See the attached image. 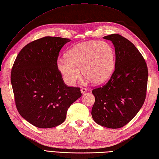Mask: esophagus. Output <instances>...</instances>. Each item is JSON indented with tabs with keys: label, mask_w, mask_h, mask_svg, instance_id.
I'll list each match as a JSON object with an SVG mask.
<instances>
[{
	"label": "esophagus",
	"mask_w": 159,
	"mask_h": 159,
	"mask_svg": "<svg viewBox=\"0 0 159 159\" xmlns=\"http://www.w3.org/2000/svg\"><path fill=\"white\" fill-rule=\"evenodd\" d=\"M87 89L85 88H82V89H81V92L82 93V94H84V93H86L87 92Z\"/></svg>",
	"instance_id": "1"
}]
</instances>
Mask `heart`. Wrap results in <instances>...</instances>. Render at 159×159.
<instances>
[{"mask_svg": "<svg viewBox=\"0 0 159 159\" xmlns=\"http://www.w3.org/2000/svg\"><path fill=\"white\" fill-rule=\"evenodd\" d=\"M66 57L57 61V68L68 86H73L80 78V70L92 83L102 84L115 67L114 50L105 42L78 44L69 50Z\"/></svg>", "mask_w": 159, "mask_h": 159, "instance_id": "1", "label": "heart"}]
</instances>
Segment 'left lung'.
Returning a JSON list of instances; mask_svg holds the SVG:
<instances>
[{"label": "left lung", "instance_id": "8db88e82", "mask_svg": "<svg viewBox=\"0 0 159 159\" xmlns=\"http://www.w3.org/2000/svg\"><path fill=\"white\" fill-rule=\"evenodd\" d=\"M115 46V70L108 82L92 91V117L98 125L117 129L127 124L144 102L148 67L134 44L117 34L103 37Z\"/></svg>", "mask_w": 159, "mask_h": 159}]
</instances>
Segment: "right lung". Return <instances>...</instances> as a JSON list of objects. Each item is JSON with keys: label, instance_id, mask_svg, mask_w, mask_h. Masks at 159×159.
I'll use <instances>...</instances> for the list:
<instances>
[{"label": "right lung", "instance_id": "right-lung-1", "mask_svg": "<svg viewBox=\"0 0 159 159\" xmlns=\"http://www.w3.org/2000/svg\"><path fill=\"white\" fill-rule=\"evenodd\" d=\"M68 38L46 36L19 52L11 73L19 113L39 128L63 123L71 104L81 97L80 88L68 87L57 68V59Z\"/></svg>", "mask_w": 159, "mask_h": 159}]
</instances>
